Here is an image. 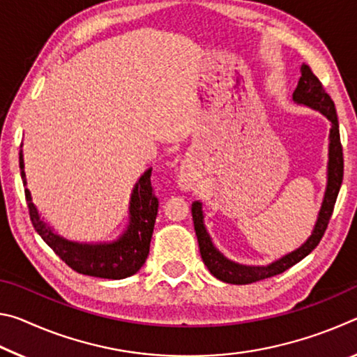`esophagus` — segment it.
Here are the masks:
<instances>
[{
	"label": "esophagus",
	"mask_w": 357,
	"mask_h": 357,
	"mask_svg": "<svg viewBox=\"0 0 357 357\" xmlns=\"http://www.w3.org/2000/svg\"><path fill=\"white\" fill-rule=\"evenodd\" d=\"M179 184H181V187H183V189H190L192 181H190L189 176H181L179 178Z\"/></svg>",
	"instance_id": "obj_1"
}]
</instances>
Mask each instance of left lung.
<instances>
[{"mask_svg":"<svg viewBox=\"0 0 357 357\" xmlns=\"http://www.w3.org/2000/svg\"><path fill=\"white\" fill-rule=\"evenodd\" d=\"M293 102L298 105L309 107L312 110H317L328 118L331 123L329 129V153H328V183H326V190L323 197L321 208L318 211V217L315 227L312 229V234L301 244L298 249L287 253L275 261L264 264V266H249L233 261L227 258L223 253L214 245L211 239L206 225H204V213L203 203L193 202L192 203V217L193 225H195V233L198 239V247L203 258V263L206 264L209 273L215 279L222 282L233 283V285H247L268 277L285 273L287 269L291 268L301 259H304L309 253L319 244L323 234L328 228L329 219L334 211V204L337 200L338 190H340L342 179H343V153L340 143V132H338V119L335 113V105L332 102L331 96L324 91L321 82L318 80L317 75L313 74L312 69L307 64L301 66V78L293 93Z\"/></svg>","mask_w":357,"mask_h":357,"instance_id":"left-lung-1","label":"left lung"}]
</instances>
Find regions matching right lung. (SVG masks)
Here are the masks:
<instances>
[{
	"label": "right lung",
	"mask_w": 357,
	"mask_h": 357,
	"mask_svg": "<svg viewBox=\"0 0 357 357\" xmlns=\"http://www.w3.org/2000/svg\"><path fill=\"white\" fill-rule=\"evenodd\" d=\"M20 174L25 185V197L33 227L45 244L77 273L100 279L121 280L134 275L142 269L149 255L157 215V202L151 187V168L144 172L134 185L129 200V222L123 233L114 241L104 243H78L58 234L40 215L33 203L31 192L26 189L25 162L20 151Z\"/></svg>",
	"instance_id": "right-lung-1"
}]
</instances>
